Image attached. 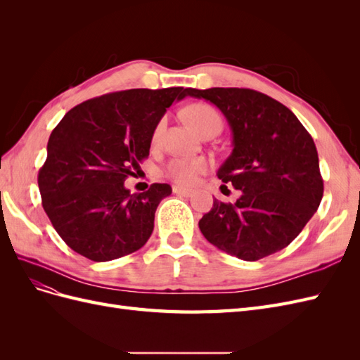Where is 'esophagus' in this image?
<instances>
[{
	"mask_svg": "<svg viewBox=\"0 0 360 360\" xmlns=\"http://www.w3.org/2000/svg\"><path fill=\"white\" fill-rule=\"evenodd\" d=\"M172 192L176 195H181V197H191V195L193 193L192 189H186V188H180V186H174L172 188Z\"/></svg>",
	"mask_w": 360,
	"mask_h": 360,
	"instance_id": "34e87169",
	"label": "esophagus"
}]
</instances>
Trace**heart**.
I'll return each instance as SVG.
<instances>
[{
  "label": "heart",
  "instance_id": "1",
  "mask_svg": "<svg viewBox=\"0 0 360 360\" xmlns=\"http://www.w3.org/2000/svg\"><path fill=\"white\" fill-rule=\"evenodd\" d=\"M188 123L197 130L201 135L205 130L216 129L221 130L222 127V118L213 106L207 103H197L188 108L186 111ZM167 126V118H160L155 130H153V141H159L163 130ZM207 169V160L202 158H174L171 159L167 167L165 174L176 183L181 186H192L197 183L198 177Z\"/></svg>",
  "mask_w": 360,
  "mask_h": 360
}]
</instances>
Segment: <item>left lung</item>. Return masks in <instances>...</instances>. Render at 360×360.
Returning a JSON list of instances; mask_svg holds the SVG:
<instances>
[{
  "mask_svg": "<svg viewBox=\"0 0 360 360\" xmlns=\"http://www.w3.org/2000/svg\"><path fill=\"white\" fill-rule=\"evenodd\" d=\"M216 105L233 130V153L217 171L240 191L213 200L202 236L224 252L257 261L288 246L317 212L323 179L314 139L285 105L250 89H188ZM225 186V184H222Z\"/></svg>",
  "mask_w": 360,
  "mask_h": 360,
  "instance_id": "1",
  "label": "left lung"
}]
</instances>
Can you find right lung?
Listing matches in <instances>:
<instances>
[{"instance_id":"right-lung-1","label":"right lung","mask_w":360,"mask_h":360,"mask_svg":"<svg viewBox=\"0 0 360 360\" xmlns=\"http://www.w3.org/2000/svg\"><path fill=\"white\" fill-rule=\"evenodd\" d=\"M186 91L171 86L108 93L72 108L52 130L37 183L52 226L75 252L101 263L147 243L171 186L153 183L143 193H130L124 181L148 158L167 108Z\"/></svg>"}]
</instances>
